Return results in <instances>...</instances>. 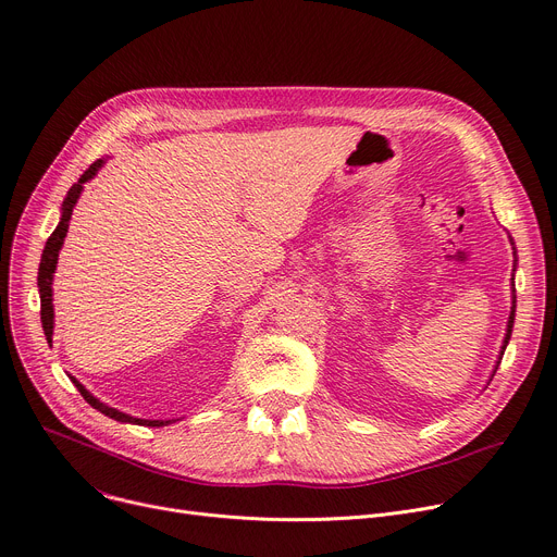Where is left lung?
Segmentation results:
<instances>
[{"label": "left lung", "instance_id": "left-lung-1", "mask_svg": "<svg viewBox=\"0 0 557 557\" xmlns=\"http://www.w3.org/2000/svg\"><path fill=\"white\" fill-rule=\"evenodd\" d=\"M517 255V252H515ZM515 261H517V257H515ZM515 280V277H512ZM512 288H515V284H512ZM515 309H517V296H515V290H512V307H510V318H508V330H506V338H504V345H502V355H499V361H496V366L502 363V357H504V352H506V345H508V341H510V334H512V325H515ZM494 372H496V368H494Z\"/></svg>", "mask_w": 557, "mask_h": 557}]
</instances>
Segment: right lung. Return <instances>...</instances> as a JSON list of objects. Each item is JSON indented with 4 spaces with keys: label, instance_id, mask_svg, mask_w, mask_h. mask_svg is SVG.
<instances>
[{
    "label": "right lung",
    "instance_id": "add662e5",
    "mask_svg": "<svg viewBox=\"0 0 557 557\" xmlns=\"http://www.w3.org/2000/svg\"><path fill=\"white\" fill-rule=\"evenodd\" d=\"M103 166V160H97L95 164H90V169H85V173L78 178V183L72 185V189L67 191L65 200H63V212H61V223L55 225V230L51 232V237L47 239V246L42 250V259H40V269H38V290H40V320H42V330H45V336H47V343L51 345V336H53V305H51V282H53V271H55V263H58V252H61L63 248V242L67 237V230H70V219H72V212H74V205L83 191V185L87 181H92L97 171ZM72 384L78 388V393L83 395V399L90 404L92 408H97V411H101L103 416L116 420V422H128V424H139V426H166L171 424V420H139V418H133V416H126L122 411H116V408L112 406H106L103 401H99L90 391H87L78 379L70 376Z\"/></svg>",
    "mask_w": 557,
    "mask_h": 557
}]
</instances>
